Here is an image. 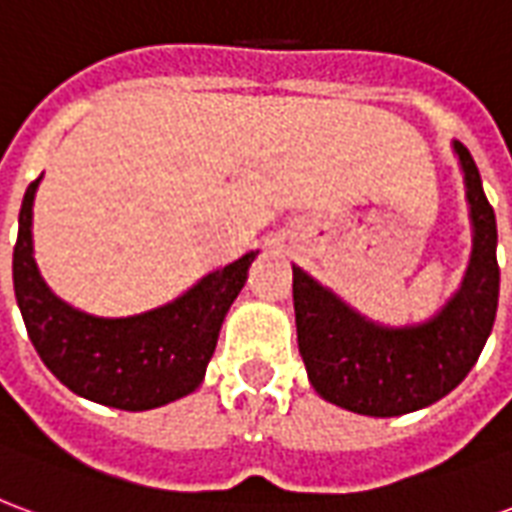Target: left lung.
<instances>
[{"label": "left lung", "mask_w": 512, "mask_h": 512, "mask_svg": "<svg viewBox=\"0 0 512 512\" xmlns=\"http://www.w3.org/2000/svg\"><path fill=\"white\" fill-rule=\"evenodd\" d=\"M472 208L474 249L461 290L422 326L384 329L293 268L299 351L315 392L367 417H400L452 392L494 329L499 304L496 216L472 153L455 142Z\"/></svg>", "instance_id": "8db88e82"}]
</instances>
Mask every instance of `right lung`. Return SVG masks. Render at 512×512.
<instances>
[{
    "instance_id": "add662e5",
    "label": "right lung",
    "mask_w": 512,
    "mask_h": 512,
    "mask_svg": "<svg viewBox=\"0 0 512 512\" xmlns=\"http://www.w3.org/2000/svg\"><path fill=\"white\" fill-rule=\"evenodd\" d=\"M38 183H29L18 213L13 288L43 365L76 395L123 411H147L194 392L255 252L208 274L167 307L134 318H95L57 299L40 279L32 257Z\"/></svg>"
}]
</instances>
